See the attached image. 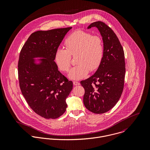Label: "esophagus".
I'll return each mask as SVG.
<instances>
[{
  "label": "esophagus",
  "mask_w": 150,
  "mask_h": 150,
  "mask_svg": "<svg viewBox=\"0 0 150 150\" xmlns=\"http://www.w3.org/2000/svg\"><path fill=\"white\" fill-rule=\"evenodd\" d=\"M73 84L74 86H79L80 85V83H79L77 81H73Z\"/></svg>",
  "instance_id": "34e87169"
}]
</instances>
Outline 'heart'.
I'll list each match as a JSON object with an SVG mask.
<instances>
[{
  "label": "heart",
  "instance_id": "1",
  "mask_svg": "<svg viewBox=\"0 0 150 150\" xmlns=\"http://www.w3.org/2000/svg\"><path fill=\"white\" fill-rule=\"evenodd\" d=\"M66 49L58 48L55 54V61L59 69L67 71L71 65V56L77 54L76 64L71 69L69 77L73 80L84 78L89 70L93 71L100 66L104 54L102 39L98 36L77 30L70 34L65 40Z\"/></svg>",
  "mask_w": 150,
  "mask_h": 150
}]
</instances>
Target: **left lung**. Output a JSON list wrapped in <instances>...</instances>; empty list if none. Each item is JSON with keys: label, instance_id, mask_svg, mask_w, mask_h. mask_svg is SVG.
<instances>
[{"label": "left lung", "instance_id": "left-lung-1", "mask_svg": "<svg viewBox=\"0 0 150 150\" xmlns=\"http://www.w3.org/2000/svg\"><path fill=\"white\" fill-rule=\"evenodd\" d=\"M96 27L102 37L104 54L95 73L80 82L85 89L83 102L95 114H103L114 107L123 91L125 75V55L117 35L106 23L95 22L88 29Z\"/></svg>", "mask_w": 150, "mask_h": 150}]
</instances>
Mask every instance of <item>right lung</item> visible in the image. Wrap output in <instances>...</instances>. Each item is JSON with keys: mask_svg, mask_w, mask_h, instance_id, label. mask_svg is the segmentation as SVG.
Here are the masks:
<instances>
[{"mask_svg": "<svg viewBox=\"0 0 150 150\" xmlns=\"http://www.w3.org/2000/svg\"><path fill=\"white\" fill-rule=\"evenodd\" d=\"M71 27L39 30L22 48L18 64L22 94L30 107L46 119H55L66 111V99L73 83L58 70L55 51ZM35 57H41L36 64Z\"/></svg>", "mask_w": 150, "mask_h": 150, "instance_id": "1", "label": "right lung"}]
</instances>
